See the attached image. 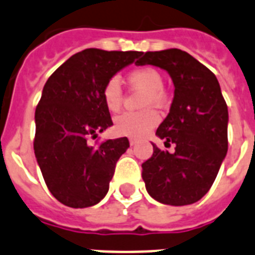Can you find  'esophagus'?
I'll return each mask as SVG.
<instances>
[{
  "instance_id": "34e87169",
  "label": "esophagus",
  "mask_w": 255,
  "mask_h": 255,
  "mask_svg": "<svg viewBox=\"0 0 255 255\" xmlns=\"http://www.w3.org/2000/svg\"><path fill=\"white\" fill-rule=\"evenodd\" d=\"M139 142V140L136 139V138H129V143H130V146H135L136 143Z\"/></svg>"
}]
</instances>
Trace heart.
I'll list each match as a JSON object with an SVG mask.
<instances>
[{
	"instance_id": "heart-1",
	"label": "heart",
	"mask_w": 255,
	"mask_h": 255,
	"mask_svg": "<svg viewBox=\"0 0 255 255\" xmlns=\"http://www.w3.org/2000/svg\"><path fill=\"white\" fill-rule=\"evenodd\" d=\"M128 82L134 88L147 91L143 105H161L165 102L164 78L155 67L142 66L132 69L128 74ZM103 102L109 112H117L124 100L123 88L119 78L112 77L105 82L103 87ZM159 123V115L153 109H144L140 112H125L116 117L115 131L120 135L142 138L150 132Z\"/></svg>"
}]
</instances>
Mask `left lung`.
I'll return each mask as SVG.
<instances>
[{"mask_svg":"<svg viewBox=\"0 0 255 255\" xmlns=\"http://www.w3.org/2000/svg\"><path fill=\"white\" fill-rule=\"evenodd\" d=\"M138 65L169 73L174 98L156 135L173 143L174 152L152 143V156L142 164L148 194L170 206L191 205L210 190L228 151V108L215 74L181 49L146 52Z\"/></svg>","mask_w":255,"mask_h":255,"instance_id":"1","label":"left lung"}]
</instances>
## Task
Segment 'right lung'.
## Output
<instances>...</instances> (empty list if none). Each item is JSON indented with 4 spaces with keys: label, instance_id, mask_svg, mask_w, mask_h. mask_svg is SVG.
Returning <instances> with one entry per match:
<instances>
[{
    "label": "right lung",
    "instance_id": "right-lung-1",
    "mask_svg": "<svg viewBox=\"0 0 255 255\" xmlns=\"http://www.w3.org/2000/svg\"><path fill=\"white\" fill-rule=\"evenodd\" d=\"M140 53L90 48L48 78L35 112L33 150L48 189L62 205L90 207L108 193L129 140L124 136L91 146L88 139L113 125L103 102L105 82Z\"/></svg>",
    "mask_w": 255,
    "mask_h": 255
}]
</instances>
